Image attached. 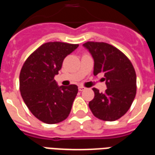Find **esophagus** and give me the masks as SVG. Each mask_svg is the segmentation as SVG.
Returning a JSON list of instances; mask_svg holds the SVG:
<instances>
[{
  "mask_svg": "<svg viewBox=\"0 0 155 155\" xmlns=\"http://www.w3.org/2000/svg\"><path fill=\"white\" fill-rule=\"evenodd\" d=\"M78 89H79V91H84V90L86 89V88H84V86H79V87H78Z\"/></svg>",
  "mask_w": 155,
  "mask_h": 155,
  "instance_id": "34e87169",
  "label": "esophagus"
}]
</instances>
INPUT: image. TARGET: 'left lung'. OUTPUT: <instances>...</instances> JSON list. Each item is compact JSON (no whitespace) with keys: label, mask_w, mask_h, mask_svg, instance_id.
Masks as SVG:
<instances>
[{"label":"left lung","mask_w":155,"mask_h":155,"mask_svg":"<svg viewBox=\"0 0 155 155\" xmlns=\"http://www.w3.org/2000/svg\"><path fill=\"white\" fill-rule=\"evenodd\" d=\"M94 60V74L104 73L107 89L93 88L94 97L89 107L94 116L114 121L129 110L136 94V74L130 61L117 48L104 42L83 45Z\"/></svg>","instance_id":"obj_1"}]
</instances>
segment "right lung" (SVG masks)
Masks as SVG:
<instances>
[{
    "instance_id": "1",
    "label": "right lung",
    "mask_w": 155,
    "mask_h": 155,
    "mask_svg": "<svg viewBox=\"0 0 155 155\" xmlns=\"http://www.w3.org/2000/svg\"><path fill=\"white\" fill-rule=\"evenodd\" d=\"M79 45L48 42L25 61L20 74V91L30 111L46 124H57L70 114L78 93L75 84L59 86L54 77L64 59Z\"/></svg>"
}]
</instances>
